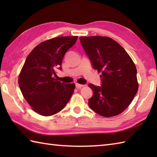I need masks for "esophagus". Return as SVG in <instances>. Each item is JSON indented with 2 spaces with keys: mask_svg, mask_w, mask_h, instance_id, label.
<instances>
[{
  "mask_svg": "<svg viewBox=\"0 0 157 157\" xmlns=\"http://www.w3.org/2000/svg\"><path fill=\"white\" fill-rule=\"evenodd\" d=\"M86 85H83V84H78V83H76L75 84V86L76 88L78 89H81L82 87H84Z\"/></svg>",
  "mask_w": 157,
  "mask_h": 157,
  "instance_id": "esophagus-1",
  "label": "esophagus"
}]
</instances>
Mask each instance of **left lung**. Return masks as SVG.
Listing matches in <instances>:
<instances>
[{"label": "left lung", "instance_id": "8db88e82", "mask_svg": "<svg viewBox=\"0 0 157 157\" xmlns=\"http://www.w3.org/2000/svg\"><path fill=\"white\" fill-rule=\"evenodd\" d=\"M79 40L93 69L102 74L101 86L88 85L93 91L90 108L106 117L120 114L138 92L135 64L125 49L109 37L82 36Z\"/></svg>", "mask_w": 157, "mask_h": 157}]
</instances>
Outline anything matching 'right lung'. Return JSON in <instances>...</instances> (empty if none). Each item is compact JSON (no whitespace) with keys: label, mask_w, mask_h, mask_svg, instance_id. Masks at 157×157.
Wrapping results in <instances>:
<instances>
[{"label":"right lung","mask_w":157,"mask_h":157,"mask_svg":"<svg viewBox=\"0 0 157 157\" xmlns=\"http://www.w3.org/2000/svg\"><path fill=\"white\" fill-rule=\"evenodd\" d=\"M78 36H61L41 42L32 50L20 73L18 83L23 97L33 111L43 116L61 111L73 94L74 84L57 81L56 69L61 70L66 52Z\"/></svg>","instance_id":"right-lung-1"}]
</instances>
